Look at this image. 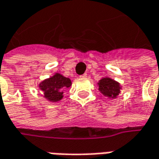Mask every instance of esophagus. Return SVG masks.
<instances>
[{
	"label": "esophagus",
	"instance_id": "esophagus-1",
	"mask_svg": "<svg viewBox=\"0 0 159 159\" xmlns=\"http://www.w3.org/2000/svg\"><path fill=\"white\" fill-rule=\"evenodd\" d=\"M80 77H82V78H85V77H87V74L86 73H84V74H83L82 76H80Z\"/></svg>",
	"mask_w": 159,
	"mask_h": 159
}]
</instances>
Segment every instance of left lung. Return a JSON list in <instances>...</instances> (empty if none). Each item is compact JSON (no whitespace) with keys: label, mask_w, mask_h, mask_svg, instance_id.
Segmentation results:
<instances>
[{"label":"left lung","mask_w":159,"mask_h":159,"mask_svg":"<svg viewBox=\"0 0 159 159\" xmlns=\"http://www.w3.org/2000/svg\"><path fill=\"white\" fill-rule=\"evenodd\" d=\"M99 87V91L104 96L107 97L108 99H117L122 90V86L118 82L115 81L111 77L105 76L97 83Z\"/></svg>","instance_id":"8db88e82"}]
</instances>
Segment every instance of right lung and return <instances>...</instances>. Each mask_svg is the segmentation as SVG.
<instances>
[{"instance_id":"obj_1","label":"right lung","mask_w":159,"mask_h":159,"mask_svg":"<svg viewBox=\"0 0 159 159\" xmlns=\"http://www.w3.org/2000/svg\"><path fill=\"white\" fill-rule=\"evenodd\" d=\"M71 81L60 73H55L38 84L43 97L50 102H58L63 99L64 90L71 86Z\"/></svg>"}]
</instances>
